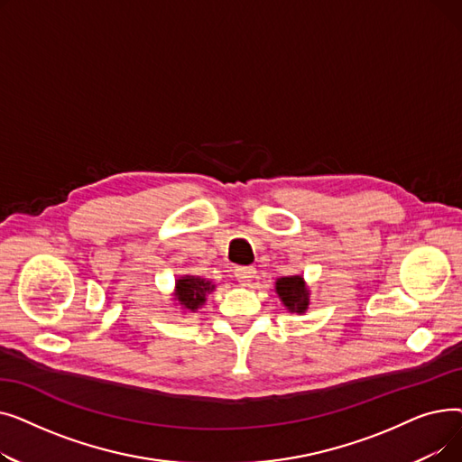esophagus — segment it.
Segmentation results:
<instances>
[{
    "mask_svg": "<svg viewBox=\"0 0 462 462\" xmlns=\"http://www.w3.org/2000/svg\"><path fill=\"white\" fill-rule=\"evenodd\" d=\"M254 268L253 265H239V268L236 270V279L244 284V286H249L254 279Z\"/></svg>",
    "mask_w": 462,
    "mask_h": 462,
    "instance_id": "1",
    "label": "esophagus"
}]
</instances>
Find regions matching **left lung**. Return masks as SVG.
Returning <instances> with one entry per match:
<instances>
[{
	"mask_svg": "<svg viewBox=\"0 0 462 462\" xmlns=\"http://www.w3.org/2000/svg\"><path fill=\"white\" fill-rule=\"evenodd\" d=\"M277 294L281 296L282 303L296 312H303L309 305V290L301 277H282L277 281Z\"/></svg>",
	"mask_w": 462,
	"mask_h": 462,
	"instance_id": "left-lung-1",
	"label": "left lung"
}]
</instances>
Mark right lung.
Segmentation results:
<instances>
[{"instance_id":"add662e5","label":"right lung","mask_w":462,"mask_h":462,"mask_svg":"<svg viewBox=\"0 0 462 462\" xmlns=\"http://www.w3.org/2000/svg\"><path fill=\"white\" fill-rule=\"evenodd\" d=\"M209 290H213L209 281L199 277H181L176 284V298L183 307L194 310L206 301V294Z\"/></svg>"}]
</instances>
